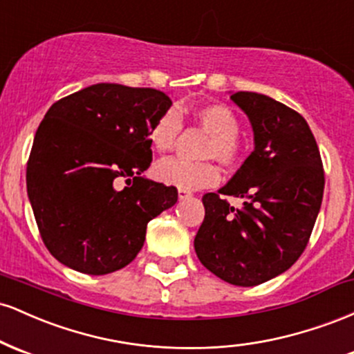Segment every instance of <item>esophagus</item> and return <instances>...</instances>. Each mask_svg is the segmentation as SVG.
I'll return each instance as SVG.
<instances>
[{
	"label": "esophagus",
	"mask_w": 354,
	"mask_h": 354,
	"mask_svg": "<svg viewBox=\"0 0 354 354\" xmlns=\"http://www.w3.org/2000/svg\"><path fill=\"white\" fill-rule=\"evenodd\" d=\"M178 196H180V200H186V198L193 196V193H191L189 189H183V188H180V189H178Z\"/></svg>",
	"instance_id": "34e87169"
}]
</instances>
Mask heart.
<instances>
[{"label":"heart","instance_id":"1","mask_svg":"<svg viewBox=\"0 0 354 354\" xmlns=\"http://www.w3.org/2000/svg\"><path fill=\"white\" fill-rule=\"evenodd\" d=\"M193 118L209 140L203 149V158H216L225 168H236L243 161V146L239 143L241 123L234 111L226 104H203L193 111ZM183 129V120L176 108H168L153 121L148 131V140L156 153H169L176 145ZM154 176L166 185L183 189H200L213 186L219 181L216 165L211 161H189L168 158L154 166Z\"/></svg>","mask_w":354,"mask_h":354}]
</instances>
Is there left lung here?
<instances>
[{
  "mask_svg": "<svg viewBox=\"0 0 354 354\" xmlns=\"http://www.w3.org/2000/svg\"><path fill=\"white\" fill-rule=\"evenodd\" d=\"M231 100L250 118L254 151L219 193L245 203L233 208L218 193H206L194 251L223 281L256 286L303 254L323 201L324 169L298 111L259 93L238 91Z\"/></svg>",
  "mask_w": 354,
  "mask_h": 354,
  "instance_id": "8db88e82",
  "label": "left lung"
}]
</instances>
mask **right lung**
<instances>
[{"instance_id":"add662e5","label":"right lung","mask_w":354,"mask_h":354,"mask_svg":"<svg viewBox=\"0 0 354 354\" xmlns=\"http://www.w3.org/2000/svg\"><path fill=\"white\" fill-rule=\"evenodd\" d=\"M163 91L98 83L56 101L35 135L26 188L48 251L71 270L108 274L143 248L146 226L178 189L141 176ZM124 182V185L120 183Z\"/></svg>"}]
</instances>
